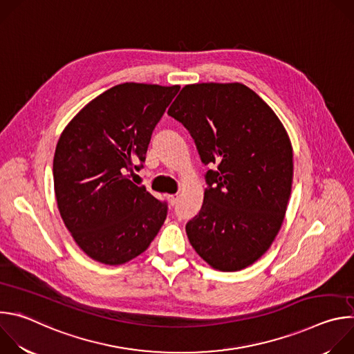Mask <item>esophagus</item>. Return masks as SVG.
Here are the masks:
<instances>
[{
    "label": "esophagus",
    "mask_w": 354,
    "mask_h": 354,
    "mask_svg": "<svg viewBox=\"0 0 354 354\" xmlns=\"http://www.w3.org/2000/svg\"><path fill=\"white\" fill-rule=\"evenodd\" d=\"M178 198H179V194H178V193H175V194H168V201H169V205H171L172 207L178 203Z\"/></svg>",
    "instance_id": "1"
}]
</instances>
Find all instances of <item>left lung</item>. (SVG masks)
Masks as SVG:
<instances>
[{
    "instance_id": "obj_1",
    "label": "left lung",
    "mask_w": 354,
    "mask_h": 354,
    "mask_svg": "<svg viewBox=\"0 0 354 354\" xmlns=\"http://www.w3.org/2000/svg\"><path fill=\"white\" fill-rule=\"evenodd\" d=\"M168 115L194 140L206 172L203 206L186 224L189 242L210 266L241 270L277 235L292 182V148L265 100L242 84L182 88Z\"/></svg>"
}]
</instances>
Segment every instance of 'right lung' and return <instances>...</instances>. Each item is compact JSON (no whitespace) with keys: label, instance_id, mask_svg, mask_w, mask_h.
<instances>
[{"label":"right lung","instance_id":"1","mask_svg":"<svg viewBox=\"0 0 354 354\" xmlns=\"http://www.w3.org/2000/svg\"><path fill=\"white\" fill-rule=\"evenodd\" d=\"M179 89L116 85L62 133L53 160L57 206L73 238L93 261L129 262L162 227L168 205L126 174L142 168L151 136Z\"/></svg>","mask_w":354,"mask_h":354}]
</instances>
